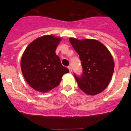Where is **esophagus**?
I'll return each instance as SVG.
<instances>
[{"instance_id": "obj_1", "label": "esophagus", "mask_w": 131, "mask_h": 131, "mask_svg": "<svg viewBox=\"0 0 131 131\" xmlns=\"http://www.w3.org/2000/svg\"><path fill=\"white\" fill-rule=\"evenodd\" d=\"M68 69H69V72H70V73L72 72V68H71V66H68Z\"/></svg>"}]
</instances>
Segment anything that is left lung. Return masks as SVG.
Masks as SVG:
<instances>
[{"mask_svg":"<svg viewBox=\"0 0 131 131\" xmlns=\"http://www.w3.org/2000/svg\"><path fill=\"white\" fill-rule=\"evenodd\" d=\"M69 42L79 56L83 68L81 75L73 74L79 87L89 95L102 92L110 82L114 70L112 54L96 40L70 38Z\"/></svg>","mask_w":131,"mask_h":131,"instance_id":"1","label":"left lung"}]
</instances>
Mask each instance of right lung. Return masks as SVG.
Here are the masks:
<instances>
[{
    "label": "right lung",
    "mask_w": 131,
    "mask_h": 131,
    "mask_svg": "<svg viewBox=\"0 0 131 131\" xmlns=\"http://www.w3.org/2000/svg\"><path fill=\"white\" fill-rule=\"evenodd\" d=\"M60 40L52 35L42 36L30 43L23 54L21 60L23 75L36 91H50L59 85L65 73H69L55 52Z\"/></svg>",
    "instance_id": "add662e5"
}]
</instances>
